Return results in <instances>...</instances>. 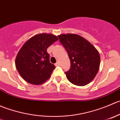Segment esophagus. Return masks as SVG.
<instances>
[{
	"label": "esophagus",
	"instance_id": "34e87169",
	"mask_svg": "<svg viewBox=\"0 0 120 120\" xmlns=\"http://www.w3.org/2000/svg\"><path fill=\"white\" fill-rule=\"evenodd\" d=\"M55 65L56 66H59L60 65V62H57L56 63V64H55Z\"/></svg>",
	"mask_w": 120,
	"mask_h": 120
}]
</instances>
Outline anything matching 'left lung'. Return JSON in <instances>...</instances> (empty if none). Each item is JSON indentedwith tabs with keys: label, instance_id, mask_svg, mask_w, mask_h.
Returning a JSON list of instances; mask_svg holds the SVG:
<instances>
[{
	"label": "left lung",
	"instance_id": "1",
	"mask_svg": "<svg viewBox=\"0 0 120 120\" xmlns=\"http://www.w3.org/2000/svg\"><path fill=\"white\" fill-rule=\"evenodd\" d=\"M71 60V68L65 72L69 81L77 86L87 85L95 78L100 67L98 51L87 40L75 34L58 35Z\"/></svg>",
	"mask_w": 120,
	"mask_h": 120
}]
</instances>
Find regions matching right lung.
Here are the masks:
<instances>
[{
    "label": "right lung",
    "mask_w": 120,
    "mask_h": 120,
    "mask_svg": "<svg viewBox=\"0 0 120 120\" xmlns=\"http://www.w3.org/2000/svg\"><path fill=\"white\" fill-rule=\"evenodd\" d=\"M58 38L47 33L37 34L27 40L16 58V67L21 77L33 85H41L48 80L55 68L49 62L47 48Z\"/></svg>",
    "instance_id": "right-lung-1"
}]
</instances>
